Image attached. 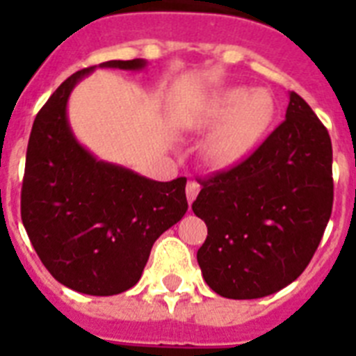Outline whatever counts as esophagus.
<instances>
[{"mask_svg":"<svg viewBox=\"0 0 356 356\" xmlns=\"http://www.w3.org/2000/svg\"><path fill=\"white\" fill-rule=\"evenodd\" d=\"M200 188H201V185L197 184L196 180H188L187 188H185V193H187V201H188V205H193V201L196 200L197 193H200Z\"/></svg>","mask_w":356,"mask_h":356,"instance_id":"obj_1","label":"esophagus"}]
</instances>
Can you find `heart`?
<instances>
[{
	"label": "heart",
	"instance_id": "1",
	"mask_svg": "<svg viewBox=\"0 0 356 356\" xmlns=\"http://www.w3.org/2000/svg\"><path fill=\"white\" fill-rule=\"evenodd\" d=\"M275 115V99L267 90L232 87L222 90L207 110L203 128H217L207 144V160L217 169L246 159Z\"/></svg>",
	"mask_w": 356,
	"mask_h": 356
}]
</instances>
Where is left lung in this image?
Here are the masks:
<instances>
[{
  "label": "left lung",
  "mask_w": 356,
  "mask_h": 356,
  "mask_svg": "<svg viewBox=\"0 0 356 356\" xmlns=\"http://www.w3.org/2000/svg\"><path fill=\"white\" fill-rule=\"evenodd\" d=\"M193 210L209 228L197 264L213 292L257 300L292 284L332 216V140L303 97L235 168L200 180Z\"/></svg>",
  "instance_id": "obj_1"
}]
</instances>
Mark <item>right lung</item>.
Here are the masks:
<instances>
[{
    "instance_id": "obj_1",
    "label": "right lung",
    "mask_w": 356,
    "mask_h": 356,
    "mask_svg": "<svg viewBox=\"0 0 356 356\" xmlns=\"http://www.w3.org/2000/svg\"><path fill=\"white\" fill-rule=\"evenodd\" d=\"M99 67L139 71L146 60ZM74 72L39 110L26 149L21 219L40 262L56 282L81 294L114 296L140 280L156 238L187 212V178L155 181L97 160L67 121Z\"/></svg>"
}]
</instances>
